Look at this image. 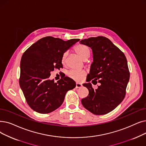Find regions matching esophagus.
<instances>
[{
	"label": "esophagus",
	"mask_w": 146,
	"mask_h": 146,
	"mask_svg": "<svg viewBox=\"0 0 146 146\" xmlns=\"http://www.w3.org/2000/svg\"><path fill=\"white\" fill-rule=\"evenodd\" d=\"M82 86V84L80 83H78V82H76V88H80Z\"/></svg>",
	"instance_id": "obj_1"
}]
</instances>
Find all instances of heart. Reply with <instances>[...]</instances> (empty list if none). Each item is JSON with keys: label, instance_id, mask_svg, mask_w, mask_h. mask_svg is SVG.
Wrapping results in <instances>:
<instances>
[{"label": "heart", "instance_id": "heart-1", "mask_svg": "<svg viewBox=\"0 0 146 146\" xmlns=\"http://www.w3.org/2000/svg\"><path fill=\"white\" fill-rule=\"evenodd\" d=\"M74 50L75 52L83 60H86L90 55V48L85 45H82V44L77 45L74 47ZM66 56H67V52L64 53L62 55L61 63L63 65H65L66 63ZM85 75V73L83 71L72 70L68 73V76L70 78L77 81L81 80L82 79H83Z\"/></svg>", "mask_w": 146, "mask_h": 146}]
</instances>
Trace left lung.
I'll list each match as a JSON object with an SVG mask.
<instances>
[{
	"mask_svg": "<svg viewBox=\"0 0 146 146\" xmlns=\"http://www.w3.org/2000/svg\"><path fill=\"white\" fill-rule=\"evenodd\" d=\"M80 43L91 47L93 52L94 61L86 81H92L94 85L100 83L97 90L90 82L83 85L89 94L82 99V104L94 115H106L125 97L130 76L127 60L123 52L106 37H90Z\"/></svg>",
	"mask_w": 146,
	"mask_h": 146,
	"instance_id": "obj_1",
	"label": "left lung"
}]
</instances>
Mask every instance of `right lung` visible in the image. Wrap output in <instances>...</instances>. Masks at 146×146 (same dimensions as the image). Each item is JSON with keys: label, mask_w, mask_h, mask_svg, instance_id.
Masks as SVG:
<instances>
[{"label": "right lung", "mask_w": 146, "mask_h": 146, "mask_svg": "<svg viewBox=\"0 0 146 146\" xmlns=\"http://www.w3.org/2000/svg\"><path fill=\"white\" fill-rule=\"evenodd\" d=\"M79 39L67 41L46 36L33 43L24 52L20 62L19 84L26 102L31 109L41 114L52 112L60 107L66 92L76 86L75 82L62 76L54 83L50 72L62 68L61 57Z\"/></svg>", "instance_id": "obj_1"}]
</instances>
